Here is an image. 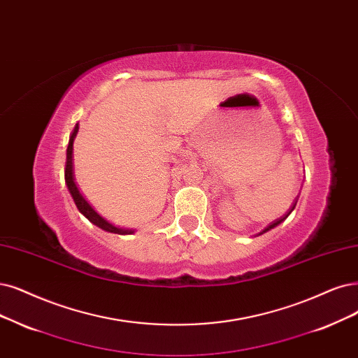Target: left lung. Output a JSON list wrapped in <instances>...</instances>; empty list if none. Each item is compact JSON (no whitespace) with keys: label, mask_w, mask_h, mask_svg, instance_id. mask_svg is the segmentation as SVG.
Masks as SVG:
<instances>
[{"label":"left lung","mask_w":358,"mask_h":358,"mask_svg":"<svg viewBox=\"0 0 358 358\" xmlns=\"http://www.w3.org/2000/svg\"><path fill=\"white\" fill-rule=\"evenodd\" d=\"M296 202H298V197H296ZM296 202H295V203H292V206H290V209H289V213H286V214H285L283 217H280V218H277L275 221L270 222V224H268V226H267L266 229H264L262 231H259V233H258V236H259V234H264V233H266V231H268V230L274 229L275 226H279V224H280V222H283V221H285V220H286V218L289 217V214H290V213H292V210L295 209V206H296Z\"/></svg>","instance_id":"8db88e82"}]
</instances>
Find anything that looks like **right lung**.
Wrapping results in <instances>:
<instances>
[{
  "instance_id": "add662e5",
  "label": "right lung",
  "mask_w": 358,
  "mask_h": 358,
  "mask_svg": "<svg viewBox=\"0 0 358 358\" xmlns=\"http://www.w3.org/2000/svg\"><path fill=\"white\" fill-rule=\"evenodd\" d=\"M76 132H78V124L73 128L72 134L69 137V144H68V150H66V168H64V181H66V186H68V190L72 196V199L78 208L79 213H81L90 222L94 224V226L100 227L104 231H109V233H115V234H131L134 233V230H128V229H121V227H116L113 226L112 222H109L106 218H103L97 210L92 208L85 197L79 192V189L76 187L75 184V178H73V164H72V155H73V140L76 137Z\"/></svg>"
}]
</instances>
